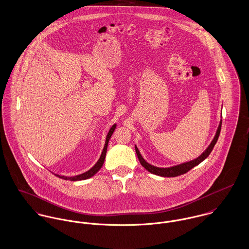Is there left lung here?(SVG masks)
<instances>
[{"mask_svg": "<svg viewBox=\"0 0 249 249\" xmlns=\"http://www.w3.org/2000/svg\"><path fill=\"white\" fill-rule=\"evenodd\" d=\"M221 120L220 121L219 127L217 129L216 135H215V137L213 138V140L211 141L210 145L205 149V151L199 157H197L196 159H195L193 160H190V161H187V162H183V163H180L178 165L168 167V168H160V167H157V166L152 165V164L148 163L143 159V157L141 156V154H140V152H139V150H138V148L137 147V145H136L135 146L136 147V152H137V155H138V160L140 161V164L143 166L147 171H149L150 173H152L154 175H157V176H160V177L173 178V177H178V176L183 175V174L187 173L189 170H191L195 166L198 165L200 162H202L210 155V153L212 152L215 144L218 141V138H219L220 133H221Z\"/></svg>", "mask_w": 249, "mask_h": 249, "instance_id": "8db88e82", "label": "left lung"}]
</instances>
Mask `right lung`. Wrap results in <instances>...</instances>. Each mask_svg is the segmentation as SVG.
Wrapping results in <instances>:
<instances>
[{"instance_id": "right-lung-1", "label": "right lung", "mask_w": 249, "mask_h": 249, "mask_svg": "<svg viewBox=\"0 0 249 249\" xmlns=\"http://www.w3.org/2000/svg\"><path fill=\"white\" fill-rule=\"evenodd\" d=\"M116 128V124H113L106 137V141H105V145H104V148H103V151L101 153V156L99 158V160H97V162L92 166L89 170H88L87 172H85L83 174H80V175H77V176H74V177H66V176H61V175H56L57 177L63 178V179H69L71 181H77V180H84V179H88L89 178H91L92 176H94L103 165L104 163V160H105V158H106V153H107V148H108V143H109V140L111 138V135L113 134L114 130Z\"/></svg>"}]
</instances>
